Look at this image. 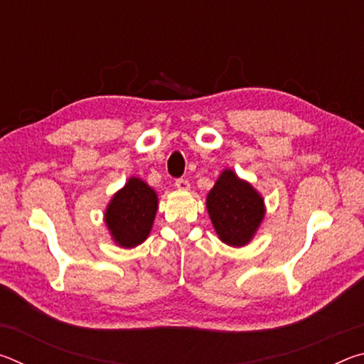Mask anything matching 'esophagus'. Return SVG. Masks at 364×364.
I'll return each instance as SVG.
<instances>
[{
	"label": "esophagus",
	"instance_id": "obj_1",
	"mask_svg": "<svg viewBox=\"0 0 364 364\" xmlns=\"http://www.w3.org/2000/svg\"><path fill=\"white\" fill-rule=\"evenodd\" d=\"M175 186L180 191H188L189 189V181L186 180V178H178V180L175 181Z\"/></svg>",
	"mask_w": 364,
	"mask_h": 364
}]
</instances>
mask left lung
Wrapping results in <instances>:
<instances>
[{"label": "left lung", "instance_id": "left-lung-1", "mask_svg": "<svg viewBox=\"0 0 364 364\" xmlns=\"http://www.w3.org/2000/svg\"><path fill=\"white\" fill-rule=\"evenodd\" d=\"M207 210L221 241L234 247L250 241L264 215L262 197L231 170H225L208 193Z\"/></svg>", "mask_w": 364, "mask_h": 364}]
</instances>
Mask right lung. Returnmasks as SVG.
Masks as SVG:
<instances>
[{"label": "right lung", "instance_id": "add662e5", "mask_svg": "<svg viewBox=\"0 0 364 364\" xmlns=\"http://www.w3.org/2000/svg\"><path fill=\"white\" fill-rule=\"evenodd\" d=\"M157 212V196L139 178H130L114 196L106 212V223L115 242L134 247L149 234Z\"/></svg>", "mask_w": 364, "mask_h": 364}]
</instances>
